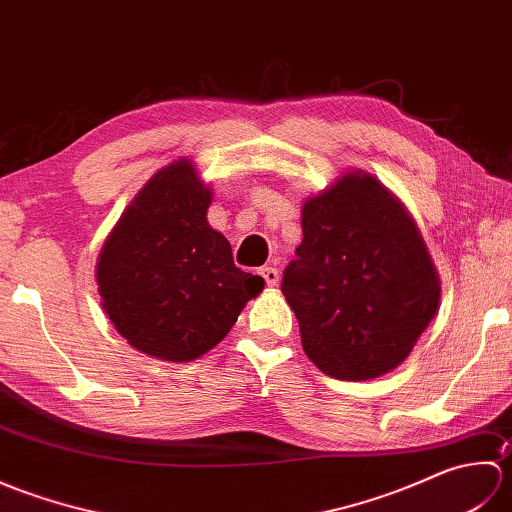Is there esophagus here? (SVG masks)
Returning <instances> with one entry per match:
<instances>
[{
  "label": "esophagus",
  "mask_w": 512,
  "mask_h": 512,
  "mask_svg": "<svg viewBox=\"0 0 512 512\" xmlns=\"http://www.w3.org/2000/svg\"><path fill=\"white\" fill-rule=\"evenodd\" d=\"M259 275L264 277V281H266L268 286H277V281H279L277 268H273V266H264V268H259Z\"/></svg>",
  "instance_id": "34e87169"
}]
</instances>
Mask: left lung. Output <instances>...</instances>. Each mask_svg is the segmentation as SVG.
Returning a JSON list of instances; mask_svg holds the SVG:
<instances>
[{
  "label": "left lung",
  "instance_id": "8db88e82",
  "mask_svg": "<svg viewBox=\"0 0 512 512\" xmlns=\"http://www.w3.org/2000/svg\"><path fill=\"white\" fill-rule=\"evenodd\" d=\"M301 231L281 292L310 361L341 380L396 369L440 306V277L405 206L350 171L303 202Z\"/></svg>",
  "mask_w": 512,
  "mask_h": 512
}]
</instances>
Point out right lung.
<instances>
[{
  "instance_id": "obj_1",
  "label": "right lung",
  "mask_w": 512,
  "mask_h": 512,
  "mask_svg": "<svg viewBox=\"0 0 512 512\" xmlns=\"http://www.w3.org/2000/svg\"><path fill=\"white\" fill-rule=\"evenodd\" d=\"M213 200L193 162L162 167L112 228L96 262L103 310L147 356L187 363L231 332L264 279L233 264L228 239L206 222Z\"/></svg>"
}]
</instances>
